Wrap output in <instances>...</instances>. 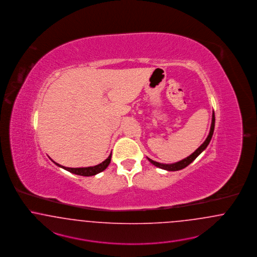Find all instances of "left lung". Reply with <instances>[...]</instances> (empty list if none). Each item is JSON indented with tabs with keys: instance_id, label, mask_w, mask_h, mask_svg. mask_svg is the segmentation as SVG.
Here are the masks:
<instances>
[{
	"instance_id": "8db88e82",
	"label": "left lung",
	"mask_w": 257,
	"mask_h": 257,
	"mask_svg": "<svg viewBox=\"0 0 257 257\" xmlns=\"http://www.w3.org/2000/svg\"><path fill=\"white\" fill-rule=\"evenodd\" d=\"M214 126H215V114H214V111H213L212 122H211V126H210V132H209L207 138L205 139V141L192 155H190L189 157L180 160L179 162L172 163V164H163V163H159V162H157V161H154V160H152L149 157H148V160L152 164H154L155 166L160 168V169H163V170H167V171H179V170H181L183 168L187 167L190 163H192L197 157L201 155V153L206 149V147L209 144V142H210V140L212 138L213 133H214Z\"/></svg>"
}]
</instances>
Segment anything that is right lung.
<instances>
[{
	"label": "right lung",
	"mask_w": 257,
	"mask_h": 257,
	"mask_svg": "<svg viewBox=\"0 0 257 257\" xmlns=\"http://www.w3.org/2000/svg\"><path fill=\"white\" fill-rule=\"evenodd\" d=\"M111 161V154L109 155V157H107L104 161H102L100 164L93 166V167H84V168H69L64 167L62 165H59L58 163H56L54 161V163L57 165L58 167L63 168L64 170H66L70 173H73L75 175H78V176H83V177H91V176H95L97 174H99L100 172H102L103 170H105L107 166L109 165Z\"/></svg>",
	"instance_id": "1"
}]
</instances>
